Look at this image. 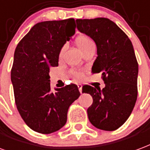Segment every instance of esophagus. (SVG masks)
<instances>
[{"instance_id":"esophagus-1","label":"esophagus","mask_w":150,"mask_h":150,"mask_svg":"<svg viewBox=\"0 0 150 150\" xmlns=\"http://www.w3.org/2000/svg\"><path fill=\"white\" fill-rule=\"evenodd\" d=\"M78 88H79V91L80 92L81 94H82V89H83V86L81 85V84H78Z\"/></svg>"}]
</instances>
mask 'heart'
<instances>
[{
    "instance_id": "1",
    "label": "heart",
    "mask_w": 150,
    "mask_h": 150,
    "mask_svg": "<svg viewBox=\"0 0 150 150\" xmlns=\"http://www.w3.org/2000/svg\"><path fill=\"white\" fill-rule=\"evenodd\" d=\"M75 44H76V46L78 47V48L80 50V52L83 54L84 52H86L87 50L91 49L92 47H95V43L91 40V39L89 38L87 35H81L78 36L76 38V40H75ZM64 52V47H63L60 50V53H59L60 56H62ZM74 75H75L76 78H80L81 77V74L79 73V72H74Z\"/></svg>"
}]
</instances>
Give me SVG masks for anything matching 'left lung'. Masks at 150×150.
Masks as SVG:
<instances>
[{
	"instance_id": "8db88e82",
	"label": "left lung",
	"mask_w": 150,
	"mask_h": 150,
	"mask_svg": "<svg viewBox=\"0 0 150 150\" xmlns=\"http://www.w3.org/2000/svg\"><path fill=\"white\" fill-rule=\"evenodd\" d=\"M77 28L95 41L97 58L91 72L102 73L105 87L83 86L93 98L88 118L96 128L113 131L131 115L137 97L138 64L134 47L126 34L107 18L78 19Z\"/></svg>"
}]
</instances>
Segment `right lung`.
Masks as SVG:
<instances>
[{
	"label": "right lung",
	"instance_id": "add662e5",
	"mask_svg": "<svg viewBox=\"0 0 150 150\" xmlns=\"http://www.w3.org/2000/svg\"><path fill=\"white\" fill-rule=\"evenodd\" d=\"M75 33L74 19L37 23L19 42L11 71L20 115L33 130L52 134L66 124L69 106L80 95L70 84L51 91L49 70L59 65L60 50Z\"/></svg>",
	"mask_w": 150,
	"mask_h": 150
}]
</instances>
